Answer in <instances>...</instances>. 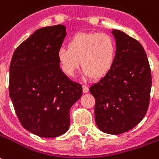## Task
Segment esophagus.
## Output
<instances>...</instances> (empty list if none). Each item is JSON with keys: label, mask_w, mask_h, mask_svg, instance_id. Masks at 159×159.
<instances>
[{"label": "esophagus", "mask_w": 159, "mask_h": 159, "mask_svg": "<svg viewBox=\"0 0 159 159\" xmlns=\"http://www.w3.org/2000/svg\"><path fill=\"white\" fill-rule=\"evenodd\" d=\"M89 87H88V86H86V85H83V93H88V92H89Z\"/></svg>", "instance_id": "34e87169"}]
</instances>
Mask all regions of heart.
Wrapping results in <instances>:
<instances>
[{"label": "heart", "mask_w": 159, "mask_h": 159, "mask_svg": "<svg viewBox=\"0 0 159 159\" xmlns=\"http://www.w3.org/2000/svg\"><path fill=\"white\" fill-rule=\"evenodd\" d=\"M116 46L114 39L106 33H78L68 43V49L58 50L57 57L61 70L72 76L81 67L87 76L95 79L107 75L115 59Z\"/></svg>", "instance_id": "heart-1"}]
</instances>
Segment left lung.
Returning a JSON list of instances; mask_svg holds the SVG:
<instances>
[{
  "label": "left lung",
  "mask_w": 159,
  "mask_h": 159,
  "mask_svg": "<svg viewBox=\"0 0 159 159\" xmlns=\"http://www.w3.org/2000/svg\"><path fill=\"white\" fill-rule=\"evenodd\" d=\"M116 55L113 67L89 88L95 99V120L103 133L120 134L137 126L147 112L152 74L140 43L113 30Z\"/></svg>",
  "instance_id": "obj_1"
}]
</instances>
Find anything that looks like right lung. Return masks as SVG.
<instances>
[{
	"mask_svg": "<svg viewBox=\"0 0 159 159\" xmlns=\"http://www.w3.org/2000/svg\"><path fill=\"white\" fill-rule=\"evenodd\" d=\"M66 36L64 25L38 29L14 51L9 69V96L22 126L43 138L65 134L70 109L83 87L64 75L57 54Z\"/></svg>",
	"mask_w": 159,
	"mask_h": 159,
	"instance_id": "1",
	"label": "right lung"
}]
</instances>
